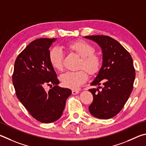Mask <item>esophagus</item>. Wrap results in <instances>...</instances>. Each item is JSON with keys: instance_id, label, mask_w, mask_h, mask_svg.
<instances>
[{"instance_id": "esophagus-1", "label": "esophagus", "mask_w": 146, "mask_h": 146, "mask_svg": "<svg viewBox=\"0 0 146 146\" xmlns=\"http://www.w3.org/2000/svg\"><path fill=\"white\" fill-rule=\"evenodd\" d=\"M79 92H79L77 90H72V94L73 95H76V94H79Z\"/></svg>"}]
</instances>
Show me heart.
<instances>
[{"label": "heart", "instance_id": "b5f03b06", "mask_svg": "<svg viewBox=\"0 0 146 146\" xmlns=\"http://www.w3.org/2000/svg\"><path fill=\"white\" fill-rule=\"evenodd\" d=\"M68 49L80 57L78 68H84L90 75H94L99 70L101 59L95 54V47L88 42L78 40L66 45ZM63 56L61 50L57 47L51 48L49 52V61L51 66L56 70H61ZM88 79L87 73L83 69L76 72L68 71L60 76V81L65 87L77 89Z\"/></svg>", "mask_w": 146, "mask_h": 146}]
</instances>
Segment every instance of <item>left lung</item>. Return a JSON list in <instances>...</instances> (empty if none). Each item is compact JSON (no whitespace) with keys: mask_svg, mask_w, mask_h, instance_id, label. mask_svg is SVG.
<instances>
[{"mask_svg":"<svg viewBox=\"0 0 146 146\" xmlns=\"http://www.w3.org/2000/svg\"><path fill=\"white\" fill-rule=\"evenodd\" d=\"M101 48L103 63L91 85H103L88 90L93 95L89 111L94 117L111 119L118 114L133 88L135 70L130 54L121 43L108 36H86Z\"/></svg>","mask_w":146,"mask_h":146,"instance_id":"obj_1","label":"left lung"}]
</instances>
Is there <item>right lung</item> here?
I'll list each match as a JSON object with an SVG mask.
<instances>
[{
	"instance_id": "obj_1",
	"label": "right lung",
	"mask_w": 146,
	"mask_h": 146,
	"mask_svg": "<svg viewBox=\"0 0 146 146\" xmlns=\"http://www.w3.org/2000/svg\"><path fill=\"white\" fill-rule=\"evenodd\" d=\"M56 38H40L31 42L17 56L13 83L16 95L29 113L42 123H50L62 115L69 88L60 81L49 61V48ZM46 85L53 88L46 92Z\"/></svg>"
}]
</instances>
